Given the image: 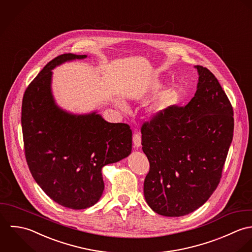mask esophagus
Here are the masks:
<instances>
[{
  "mask_svg": "<svg viewBox=\"0 0 252 252\" xmlns=\"http://www.w3.org/2000/svg\"><path fill=\"white\" fill-rule=\"evenodd\" d=\"M133 144L135 148H138L141 146V135L138 132H135L133 134Z\"/></svg>",
  "mask_w": 252,
  "mask_h": 252,
  "instance_id": "34e87169",
  "label": "esophagus"
}]
</instances>
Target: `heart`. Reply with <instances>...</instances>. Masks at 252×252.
Instances as JSON below:
<instances>
[{"label":"heart","instance_id":"heart-1","mask_svg":"<svg viewBox=\"0 0 252 252\" xmlns=\"http://www.w3.org/2000/svg\"><path fill=\"white\" fill-rule=\"evenodd\" d=\"M171 97H172V94H165V95H163L159 100L157 102V104H156V110L157 111H158L159 109H161V108H164L168 103H169V101L171 100Z\"/></svg>","mask_w":252,"mask_h":252}]
</instances>
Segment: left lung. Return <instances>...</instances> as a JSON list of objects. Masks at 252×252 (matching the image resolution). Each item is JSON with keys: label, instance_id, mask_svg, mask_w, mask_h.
<instances>
[{"label": "left lung", "instance_id": "1", "mask_svg": "<svg viewBox=\"0 0 252 252\" xmlns=\"http://www.w3.org/2000/svg\"><path fill=\"white\" fill-rule=\"evenodd\" d=\"M196 68L198 90L191 101L158 111L141 127L142 150L150 162L144 197L163 216L189 214L209 199L233 139L231 102L207 68Z\"/></svg>", "mask_w": 252, "mask_h": 252}]
</instances>
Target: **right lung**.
Segmentation results:
<instances>
[{
	"instance_id": "right-lung-1",
	"label": "right lung",
	"mask_w": 252,
	"mask_h": 252,
	"mask_svg": "<svg viewBox=\"0 0 252 252\" xmlns=\"http://www.w3.org/2000/svg\"><path fill=\"white\" fill-rule=\"evenodd\" d=\"M87 55L64 53L50 61L27 87L21 108L25 158L35 181L51 200L72 209L88 208L104 190L101 169L131 152L126 124L104 121L95 112L72 115L56 106L51 70Z\"/></svg>"
}]
</instances>
